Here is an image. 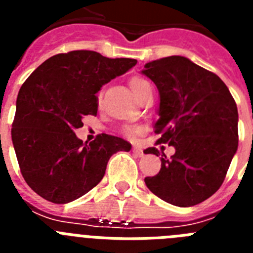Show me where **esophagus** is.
Here are the masks:
<instances>
[{"instance_id": "obj_1", "label": "esophagus", "mask_w": 253, "mask_h": 253, "mask_svg": "<svg viewBox=\"0 0 253 253\" xmlns=\"http://www.w3.org/2000/svg\"><path fill=\"white\" fill-rule=\"evenodd\" d=\"M133 153L135 154L137 157H143V156H144V152H143V149L140 148V147H134Z\"/></svg>"}]
</instances>
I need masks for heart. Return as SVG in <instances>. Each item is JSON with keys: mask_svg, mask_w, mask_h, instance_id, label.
Masks as SVG:
<instances>
[{"mask_svg": "<svg viewBox=\"0 0 253 253\" xmlns=\"http://www.w3.org/2000/svg\"><path fill=\"white\" fill-rule=\"evenodd\" d=\"M129 86H130L131 91H133V93L138 99L140 93L143 92V90H144L146 87L151 86V84H149L148 81H146L144 78L133 77V78H130V81H129ZM124 130H125V134H126V135H134V134L138 133V128H135V126H126Z\"/></svg>", "mask_w": 253, "mask_h": 253, "instance_id": "1", "label": "heart"}]
</instances>
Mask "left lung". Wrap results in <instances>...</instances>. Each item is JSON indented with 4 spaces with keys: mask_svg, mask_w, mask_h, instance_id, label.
Listing matches in <instances>:
<instances>
[{
    "mask_svg": "<svg viewBox=\"0 0 253 253\" xmlns=\"http://www.w3.org/2000/svg\"><path fill=\"white\" fill-rule=\"evenodd\" d=\"M143 75L160 92L158 143L175 148L169 158L151 147L144 153L161 157V169L146 177L154 195L176 207H193L218 191L238 148V111L224 82L181 55L152 60Z\"/></svg>",
    "mask_w": 253,
    "mask_h": 253,
    "instance_id": "left-lung-1",
    "label": "left lung"
}]
</instances>
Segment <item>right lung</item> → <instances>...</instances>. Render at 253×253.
<instances>
[{"mask_svg":"<svg viewBox=\"0 0 253 253\" xmlns=\"http://www.w3.org/2000/svg\"><path fill=\"white\" fill-rule=\"evenodd\" d=\"M135 64L73 50L46 59L24 82L11 137L22 177L38 195L55 204L73 202L102 180L114 153L130 151V143L109 134L84 143L75 129L84 126V115L97 114L100 88Z\"/></svg>","mask_w":253,"mask_h":253,"instance_id":"right-lung-1","label":"right lung"}]
</instances>
